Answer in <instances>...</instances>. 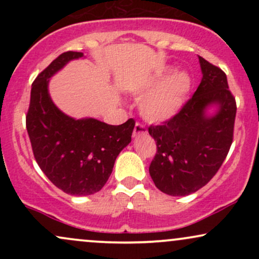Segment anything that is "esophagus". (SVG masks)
Masks as SVG:
<instances>
[{"mask_svg": "<svg viewBox=\"0 0 259 259\" xmlns=\"http://www.w3.org/2000/svg\"><path fill=\"white\" fill-rule=\"evenodd\" d=\"M142 134H146V127H145V125H142L141 123H136L135 127H134L133 136L134 138H136V136L142 135Z\"/></svg>", "mask_w": 259, "mask_h": 259, "instance_id": "esophagus-1", "label": "esophagus"}]
</instances>
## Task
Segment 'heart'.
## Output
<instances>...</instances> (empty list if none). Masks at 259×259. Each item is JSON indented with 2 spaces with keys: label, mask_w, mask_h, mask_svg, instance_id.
I'll use <instances>...</instances> for the list:
<instances>
[{
  "label": "heart",
  "mask_w": 259,
  "mask_h": 259,
  "mask_svg": "<svg viewBox=\"0 0 259 259\" xmlns=\"http://www.w3.org/2000/svg\"><path fill=\"white\" fill-rule=\"evenodd\" d=\"M192 90V78L185 70L168 67L140 86L136 94L145 96L140 113L151 123L170 120L186 105Z\"/></svg>",
  "instance_id": "obj_1"
}]
</instances>
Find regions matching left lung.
<instances>
[{"mask_svg":"<svg viewBox=\"0 0 259 259\" xmlns=\"http://www.w3.org/2000/svg\"><path fill=\"white\" fill-rule=\"evenodd\" d=\"M198 61L202 80L194 96L170 120L148 127L157 141L148 170L157 189L170 196L194 194L206 185L233 142L236 102L227 75L200 56Z\"/></svg>","mask_w":259,"mask_h":259,"instance_id":"8db88e82","label":"left lung"}]
</instances>
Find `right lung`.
<instances>
[{
	"mask_svg": "<svg viewBox=\"0 0 259 259\" xmlns=\"http://www.w3.org/2000/svg\"><path fill=\"white\" fill-rule=\"evenodd\" d=\"M82 52L58 56L31 85L26 130L32 152L45 175L65 194L99 192L112 174L118 154L132 141L134 119L109 125L95 118L69 117L53 103L50 79Z\"/></svg>",
	"mask_w": 259,
	"mask_h": 259,
	"instance_id": "obj_1",
	"label": "right lung"
}]
</instances>
